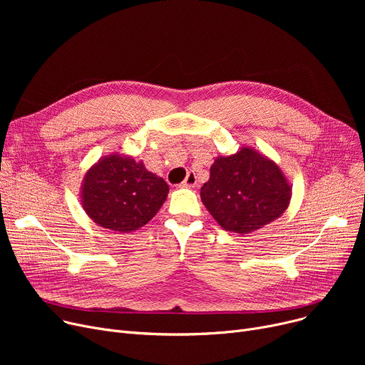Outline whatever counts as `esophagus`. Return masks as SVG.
<instances>
[{
	"instance_id": "1",
	"label": "esophagus",
	"mask_w": 365,
	"mask_h": 365,
	"mask_svg": "<svg viewBox=\"0 0 365 365\" xmlns=\"http://www.w3.org/2000/svg\"><path fill=\"white\" fill-rule=\"evenodd\" d=\"M197 186V176L194 173H187L186 179L180 183V187H195Z\"/></svg>"
}]
</instances>
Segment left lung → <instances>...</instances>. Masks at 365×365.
I'll list each match as a JSON object with an SVG mask.
<instances>
[{
	"instance_id": "1",
	"label": "left lung",
	"mask_w": 365,
	"mask_h": 365,
	"mask_svg": "<svg viewBox=\"0 0 365 365\" xmlns=\"http://www.w3.org/2000/svg\"><path fill=\"white\" fill-rule=\"evenodd\" d=\"M201 200L225 231L245 235L282 216L292 201V185L274 160L242 146L215 158Z\"/></svg>"
}]
</instances>
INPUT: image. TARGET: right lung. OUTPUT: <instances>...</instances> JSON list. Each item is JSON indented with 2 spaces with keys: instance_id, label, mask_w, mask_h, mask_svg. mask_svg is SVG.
Segmentation results:
<instances>
[{
  "instance_id": "obj_1",
  "label": "right lung",
  "mask_w": 365,
  "mask_h": 365,
  "mask_svg": "<svg viewBox=\"0 0 365 365\" xmlns=\"http://www.w3.org/2000/svg\"><path fill=\"white\" fill-rule=\"evenodd\" d=\"M167 195V182L146 170L143 161L113 152L86 171L80 201L94 223L128 234L155 216Z\"/></svg>"
}]
</instances>
